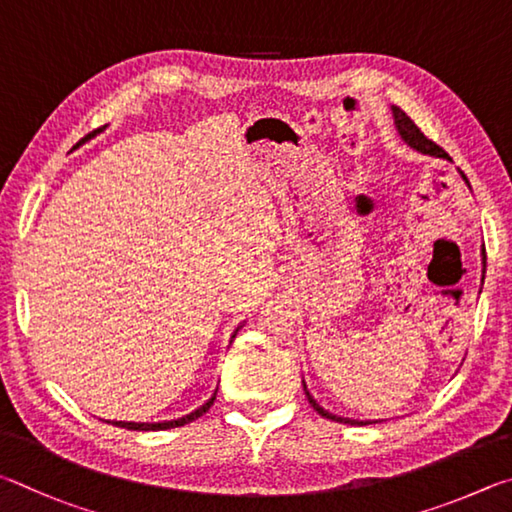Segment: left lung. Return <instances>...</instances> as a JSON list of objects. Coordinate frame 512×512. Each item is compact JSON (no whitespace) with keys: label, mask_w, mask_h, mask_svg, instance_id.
Returning <instances> with one entry per match:
<instances>
[{"label":"left lung","mask_w":512,"mask_h":512,"mask_svg":"<svg viewBox=\"0 0 512 512\" xmlns=\"http://www.w3.org/2000/svg\"><path fill=\"white\" fill-rule=\"evenodd\" d=\"M391 112H393V123H396V128H398V134L402 137V141L407 143V146H411L414 150H418V152H423V155H429V157H441V159H450V155H447V152L441 148V146H436V143L432 141V139H427L423 132H420V128L418 125L409 119V116L400 110L398 105H393L391 107ZM461 177L465 179V184L470 186V182H468V177H465L463 173H461ZM303 391H306V398H308V402L312 405V409L317 411L319 416H324V418H328V420H337V423H344V425H371V420H351V418H342V416H335V414H330V411H326L324 407L319 405V402L310 396V391H308V387H306V382H303Z\"/></svg>","instance_id":"1"}]
</instances>
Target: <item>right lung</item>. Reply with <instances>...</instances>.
I'll return each mask as SVG.
<instances>
[{"label":"right lung","mask_w":512,"mask_h":512,"mask_svg":"<svg viewBox=\"0 0 512 512\" xmlns=\"http://www.w3.org/2000/svg\"><path fill=\"white\" fill-rule=\"evenodd\" d=\"M103 130V128H101ZM101 130H94V132H89L85 139H80V143H85L87 139H92L96 132H101ZM78 143V146H80ZM238 333V330H236ZM236 333H233V337H236ZM215 393H218V389H215ZM215 393L213 396L204 402V405L200 407V409H195V411H191V414H186V416H182V418H177V420H166V423H125V420H107V423L110 425H116V427H123V429H132V432H157V429H173V427H182V425H186V423H193L195 418H200L202 414H206V411L211 409V405H213V400H215Z\"/></svg>","instance_id":"obj_1"}]
</instances>
